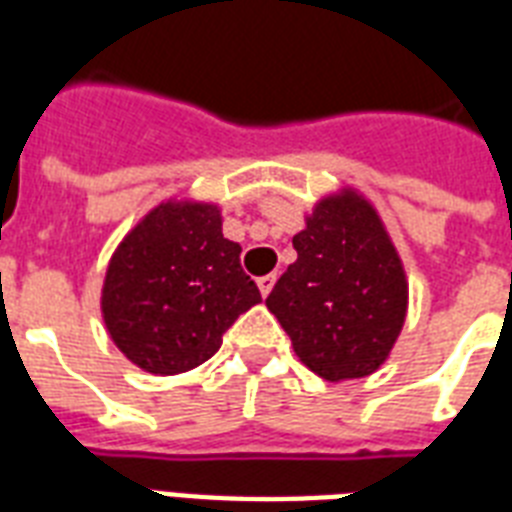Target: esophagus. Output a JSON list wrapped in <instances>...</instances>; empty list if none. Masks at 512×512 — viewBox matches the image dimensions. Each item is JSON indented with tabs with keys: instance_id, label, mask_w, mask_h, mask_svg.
I'll return each instance as SVG.
<instances>
[{
	"instance_id": "obj_1",
	"label": "esophagus",
	"mask_w": 512,
	"mask_h": 512,
	"mask_svg": "<svg viewBox=\"0 0 512 512\" xmlns=\"http://www.w3.org/2000/svg\"><path fill=\"white\" fill-rule=\"evenodd\" d=\"M275 280H277L275 275H264V277H259V280H256L261 296H269V291H272V285H275Z\"/></svg>"
}]
</instances>
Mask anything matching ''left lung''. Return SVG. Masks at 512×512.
Segmentation results:
<instances>
[{"label":"left lung","mask_w":512,"mask_h":512,"mask_svg":"<svg viewBox=\"0 0 512 512\" xmlns=\"http://www.w3.org/2000/svg\"><path fill=\"white\" fill-rule=\"evenodd\" d=\"M293 248L267 296L293 352L326 382L374 374L408 312L406 269L374 202L352 186L323 194Z\"/></svg>","instance_id":"obj_1"}]
</instances>
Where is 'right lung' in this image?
I'll list each match as a JSON object with an SVG mask.
<instances>
[{
    "instance_id": "1",
    "label": "right lung",
    "mask_w": 512,
    "mask_h": 512,
    "mask_svg": "<svg viewBox=\"0 0 512 512\" xmlns=\"http://www.w3.org/2000/svg\"><path fill=\"white\" fill-rule=\"evenodd\" d=\"M221 208L194 197L154 205L114 248L101 318L117 350L154 376L192 371L261 293L221 232Z\"/></svg>"
}]
</instances>
